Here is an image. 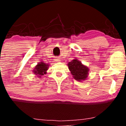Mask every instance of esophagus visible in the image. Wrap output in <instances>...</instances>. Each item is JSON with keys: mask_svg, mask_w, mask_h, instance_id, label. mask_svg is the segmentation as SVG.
Listing matches in <instances>:
<instances>
[{"mask_svg": "<svg viewBox=\"0 0 126 126\" xmlns=\"http://www.w3.org/2000/svg\"><path fill=\"white\" fill-rule=\"evenodd\" d=\"M55 60H56V62H59V61H60V58L57 57V58H56V59H55Z\"/></svg>", "mask_w": 126, "mask_h": 126, "instance_id": "esophagus-1", "label": "esophagus"}]
</instances>
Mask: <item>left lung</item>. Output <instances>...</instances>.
Here are the masks:
<instances>
[{"instance_id": "1", "label": "left lung", "mask_w": 126, "mask_h": 126, "mask_svg": "<svg viewBox=\"0 0 126 126\" xmlns=\"http://www.w3.org/2000/svg\"><path fill=\"white\" fill-rule=\"evenodd\" d=\"M68 67L75 79L78 81L84 80L88 78L89 69L78 59H74L69 62Z\"/></svg>"}]
</instances>
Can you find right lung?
<instances>
[{
  "instance_id": "right-lung-1",
  "label": "right lung",
  "mask_w": 126,
  "mask_h": 126,
  "mask_svg": "<svg viewBox=\"0 0 126 126\" xmlns=\"http://www.w3.org/2000/svg\"><path fill=\"white\" fill-rule=\"evenodd\" d=\"M49 65L46 63H43V62H39L37 66L34 67L32 70L34 74L38 76V77L41 78V76L47 73V70H48Z\"/></svg>"
}]
</instances>
